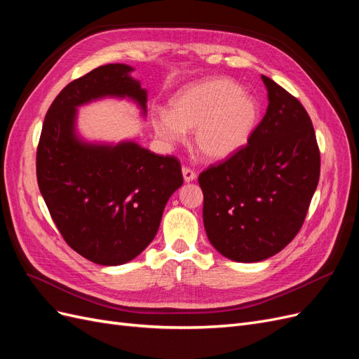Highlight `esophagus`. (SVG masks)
I'll return each instance as SVG.
<instances>
[{
	"instance_id": "obj_1",
	"label": "esophagus",
	"mask_w": 359,
	"mask_h": 359,
	"mask_svg": "<svg viewBox=\"0 0 359 359\" xmlns=\"http://www.w3.org/2000/svg\"><path fill=\"white\" fill-rule=\"evenodd\" d=\"M182 177L186 182H191L196 180V172L191 170L190 168H182Z\"/></svg>"
}]
</instances>
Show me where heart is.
<instances>
[{"instance_id": "1", "label": "heart", "mask_w": 359, "mask_h": 359, "mask_svg": "<svg viewBox=\"0 0 359 359\" xmlns=\"http://www.w3.org/2000/svg\"><path fill=\"white\" fill-rule=\"evenodd\" d=\"M255 97L231 79L211 78L189 85L170 100V112L156 109L153 127L166 144L181 142L194 130L193 142L211 161H222L241 151L259 123Z\"/></svg>"}]
</instances>
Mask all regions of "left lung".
I'll list each match as a JSON object with an SVG mask.
<instances>
[{
	"mask_svg": "<svg viewBox=\"0 0 359 359\" xmlns=\"http://www.w3.org/2000/svg\"><path fill=\"white\" fill-rule=\"evenodd\" d=\"M268 107L248 144L199 175L203 226L235 262H260L299 232L320 175V154L304 106L262 74Z\"/></svg>",
	"mask_w": 359,
	"mask_h": 359,
	"instance_id": "left-lung-1",
	"label": "left lung"
}]
</instances>
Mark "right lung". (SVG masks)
<instances>
[{
	"label": "right lung",
	"mask_w": 359,
	"mask_h": 359,
	"mask_svg": "<svg viewBox=\"0 0 359 359\" xmlns=\"http://www.w3.org/2000/svg\"><path fill=\"white\" fill-rule=\"evenodd\" d=\"M133 70L106 64L70 82L50 104L37 148V182L52 220L74 252L104 266L144 252L184 181L175 157L135 140L90 142L76 130L78 107L102 99H128L147 115V90Z\"/></svg>",
	"instance_id": "right-lung-1"
}]
</instances>
